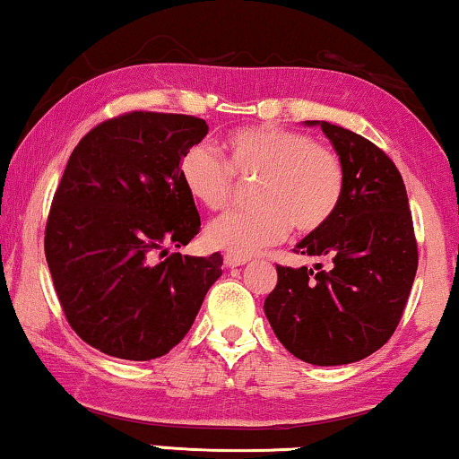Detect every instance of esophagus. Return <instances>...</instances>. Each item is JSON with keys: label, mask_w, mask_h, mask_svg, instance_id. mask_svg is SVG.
<instances>
[{"label": "esophagus", "mask_w": 459, "mask_h": 459, "mask_svg": "<svg viewBox=\"0 0 459 459\" xmlns=\"http://www.w3.org/2000/svg\"><path fill=\"white\" fill-rule=\"evenodd\" d=\"M250 258H246V256H238V255H225V267H230V269H234V267H242V264H246L248 263Z\"/></svg>", "instance_id": "obj_1"}]
</instances>
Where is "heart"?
<instances>
[{
  "instance_id": "heart-1",
  "label": "heart",
  "mask_w": 459,
  "mask_h": 459,
  "mask_svg": "<svg viewBox=\"0 0 459 459\" xmlns=\"http://www.w3.org/2000/svg\"><path fill=\"white\" fill-rule=\"evenodd\" d=\"M228 163L207 144L184 152L180 176L207 209H223L242 182H261L252 213L231 211L209 223L204 238L211 248L248 256L281 242L291 225L300 234L325 228L343 198L345 171L340 157L300 132L275 126H248L225 138Z\"/></svg>"
}]
</instances>
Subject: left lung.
Segmentation results:
<instances>
[{
	"instance_id": "1",
	"label": "left lung",
	"mask_w": 459,
	"mask_h": 459,
	"mask_svg": "<svg viewBox=\"0 0 459 459\" xmlns=\"http://www.w3.org/2000/svg\"><path fill=\"white\" fill-rule=\"evenodd\" d=\"M321 126L345 171L331 221L296 244L323 256L315 269L277 267L264 315L283 348L316 367L358 362L394 335L418 269L406 186L395 163L367 138Z\"/></svg>"
}]
</instances>
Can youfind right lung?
Instances as JSON below:
<instances>
[{"label": "right lung", "mask_w": 459, "mask_h": 459, "mask_svg": "<svg viewBox=\"0 0 459 459\" xmlns=\"http://www.w3.org/2000/svg\"><path fill=\"white\" fill-rule=\"evenodd\" d=\"M207 132L201 117L132 111L99 124L72 151L51 203L45 256L70 327L103 354H168L221 275L219 252L155 261L201 228L180 161Z\"/></svg>", "instance_id": "1"}]
</instances>
